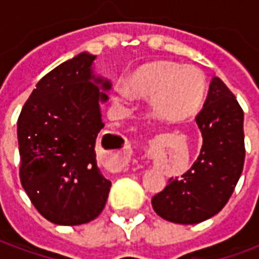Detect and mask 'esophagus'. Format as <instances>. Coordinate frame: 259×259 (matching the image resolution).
<instances>
[{
	"mask_svg": "<svg viewBox=\"0 0 259 259\" xmlns=\"http://www.w3.org/2000/svg\"><path fill=\"white\" fill-rule=\"evenodd\" d=\"M129 150H127V147H124L123 150L120 151V154H119L116 166H118V168H123V166H126L127 162H129Z\"/></svg>",
	"mask_w": 259,
	"mask_h": 259,
	"instance_id": "esophagus-1",
	"label": "esophagus"
}]
</instances>
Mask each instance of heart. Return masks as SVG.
I'll list each match as a JSON object with an SVG mask.
<instances>
[{
    "instance_id": "heart-1",
    "label": "heart",
    "mask_w": 259,
    "mask_h": 259,
    "mask_svg": "<svg viewBox=\"0 0 259 259\" xmlns=\"http://www.w3.org/2000/svg\"><path fill=\"white\" fill-rule=\"evenodd\" d=\"M206 80L200 69L169 61H154L136 68L126 85H116L113 98L126 102L132 94L148 97L154 115L168 120H185L198 113L204 102Z\"/></svg>"
}]
</instances>
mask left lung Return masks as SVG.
<instances>
[{
    "instance_id": "1",
    "label": "left lung",
    "mask_w": 259,
    "mask_h": 259,
    "mask_svg": "<svg viewBox=\"0 0 259 259\" xmlns=\"http://www.w3.org/2000/svg\"><path fill=\"white\" fill-rule=\"evenodd\" d=\"M202 147L191 168L152 197V208L165 221L180 225L204 222L226 205L244 165V113L219 77H212L195 118Z\"/></svg>"
}]
</instances>
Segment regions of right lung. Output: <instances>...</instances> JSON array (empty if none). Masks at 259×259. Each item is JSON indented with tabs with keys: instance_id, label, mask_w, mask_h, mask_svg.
<instances>
[{
	"instance_id": "right-lung-1",
	"label": "right lung",
	"mask_w": 259,
	"mask_h": 259,
	"mask_svg": "<svg viewBox=\"0 0 259 259\" xmlns=\"http://www.w3.org/2000/svg\"><path fill=\"white\" fill-rule=\"evenodd\" d=\"M96 55L80 53L48 72L18 119L20 182L42 217L76 226L96 219L111 182L97 165L100 104L111 81L94 73Z\"/></svg>"
}]
</instances>
